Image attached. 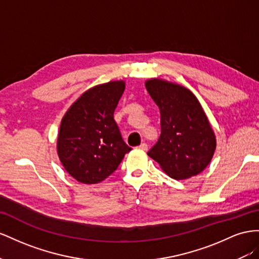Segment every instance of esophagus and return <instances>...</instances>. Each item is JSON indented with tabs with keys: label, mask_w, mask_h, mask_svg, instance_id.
Here are the masks:
<instances>
[{
	"label": "esophagus",
	"mask_w": 259,
	"mask_h": 259,
	"mask_svg": "<svg viewBox=\"0 0 259 259\" xmlns=\"http://www.w3.org/2000/svg\"><path fill=\"white\" fill-rule=\"evenodd\" d=\"M139 149H140V150H142V151H146V150H147V144H146V143H142V144H140Z\"/></svg>",
	"instance_id": "obj_1"
}]
</instances>
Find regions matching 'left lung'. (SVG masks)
I'll use <instances>...</instances> for the list:
<instances>
[{
	"instance_id": "obj_1",
	"label": "left lung",
	"mask_w": 259,
	"mask_h": 259,
	"mask_svg": "<svg viewBox=\"0 0 259 259\" xmlns=\"http://www.w3.org/2000/svg\"><path fill=\"white\" fill-rule=\"evenodd\" d=\"M145 88L160 112V136L147 153L170 178L201 174L216 150V138L195 95L187 88L150 79Z\"/></svg>"
}]
</instances>
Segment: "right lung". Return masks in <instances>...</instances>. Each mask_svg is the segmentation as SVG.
<instances>
[{
  "instance_id": "1",
  "label": "right lung",
  "mask_w": 259,
  "mask_h": 259,
  "mask_svg": "<svg viewBox=\"0 0 259 259\" xmlns=\"http://www.w3.org/2000/svg\"><path fill=\"white\" fill-rule=\"evenodd\" d=\"M123 91L122 80L95 85L63 117L57 154L66 171L81 183L94 184L106 179L131 151L114 119Z\"/></svg>"
}]
</instances>
